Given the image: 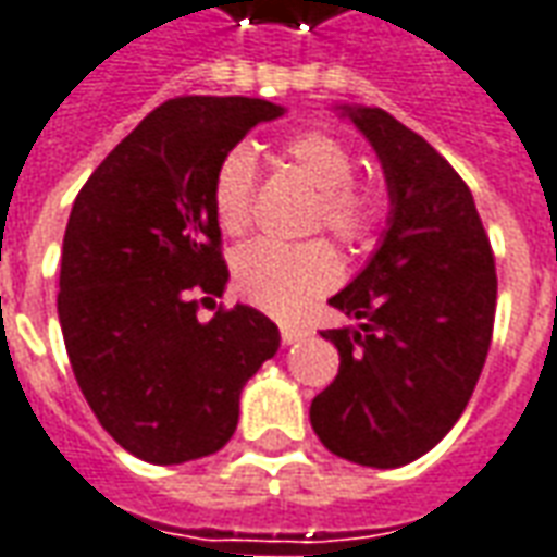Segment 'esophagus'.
I'll return each instance as SVG.
<instances>
[{"instance_id":"esophagus-1","label":"esophagus","mask_w":557,"mask_h":557,"mask_svg":"<svg viewBox=\"0 0 557 557\" xmlns=\"http://www.w3.org/2000/svg\"><path fill=\"white\" fill-rule=\"evenodd\" d=\"M280 336H283L286 345H293V342H298V338L308 336V330H305L301 323H280Z\"/></svg>"}]
</instances>
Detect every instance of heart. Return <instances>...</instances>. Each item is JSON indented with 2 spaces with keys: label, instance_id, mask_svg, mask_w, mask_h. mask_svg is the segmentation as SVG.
Here are the masks:
<instances>
[{
  "label": "heart",
  "instance_id": "obj_1",
  "mask_svg": "<svg viewBox=\"0 0 557 557\" xmlns=\"http://www.w3.org/2000/svg\"><path fill=\"white\" fill-rule=\"evenodd\" d=\"M283 160L317 190L311 215L314 231L333 234L345 246L373 240L385 219V194L379 187L355 182V153L330 132H298L283 145ZM212 212L227 237H243L252 219V157L234 150L224 157L212 182ZM342 277V264L333 246L323 240L301 246H280L259 240L243 246L234 256V280L249 301L268 311L289 314L333 289Z\"/></svg>",
  "mask_w": 557,
  "mask_h": 557
}]
</instances>
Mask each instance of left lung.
Instances as JSON below:
<instances>
[{
    "mask_svg": "<svg viewBox=\"0 0 557 557\" xmlns=\"http://www.w3.org/2000/svg\"><path fill=\"white\" fill-rule=\"evenodd\" d=\"M375 147L392 219L370 264L330 305L357 330H326L338 375L311 400L323 447L397 469L456 425L493 338L496 264L462 182L422 135L379 107H342Z\"/></svg>",
    "mask_w": 557,
    "mask_h": 557,
    "instance_id": "obj_1",
    "label": "left lung"
}]
</instances>
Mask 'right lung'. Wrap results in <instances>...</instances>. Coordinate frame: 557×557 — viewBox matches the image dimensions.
Listing matches in <instances>:
<instances>
[{"instance_id": "obj_1", "label": "right lung", "mask_w": 557, "mask_h": 557, "mask_svg": "<svg viewBox=\"0 0 557 557\" xmlns=\"http://www.w3.org/2000/svg\"><path fill=\"white\" fill-rule=\"evenodd\" d=\"M283 107L184 95L147 113L91 172L64 231L58 317L70 367L107 434L153 466L219 453L243 385L277 355L280 333L249 308L197 317L227 264L212 182L252 125Z\"/></svg>"}]
</instances>
